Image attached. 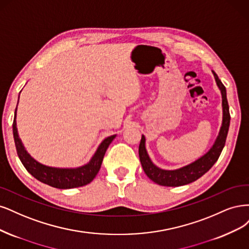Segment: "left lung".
<instances>
[{
  "label": "left lung",
  "mask_w": 249,
  "mask_h": 249,
  "mask_svg": "<svg viewBox=\"0 0 249 249\" xmlns=\"http://www.w3.org/2000/svg\"><path fill=\"white\" fill-rule=\"evenodd\" d=\"M212 72L214 74L216 84H217L222 96V114H223L222 125L213 147L208 151L204 156L196 160L195 162H192L186 166H183L181 168H178V170H175V171L161 170V168L157 167L153 162L151 161L145 147V142H146L145 136L142 135V140L139 147V155H140V160L142 166V170L152 181L159 184V185L177 187V186L186 185V184H189L191 182L197 180L198 178L202 177L203 175H205L208 171H209L210 168L214 165V163L217 161L221 154V151L224 145H226V140L228 136L230 121H231L229 103L227 99V90H226V87L223 86V84L218 78L217 74H216L214 71Z\"/></svg>",
  "instance_id": "8db88e82"
}]
</instances>
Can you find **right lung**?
<instances>
[{"label": "right lung", "instance_id": "right-lung-1", "mask_svg": "<svg viewBox=\"0 0 249 249\" xmlns=\"http://www.w3.org/2000/svg\"><path fill=\"white\" fill-rule=\"evenodd\" d=\"M17 109L18 107L15 108L12 125L15 147H17L18 155L21 163L34 178L52 187L60 189L81 187L93 181L100 170L107 149L108 148L109 143L116 138V135H110L106 140H103L90 161L83 166L76 168H58L46 166L37 162L34 158H32L21 143L17 128Z\"/></svg>", "mask_w": 249, "mask_h": 249}]
</instances>
